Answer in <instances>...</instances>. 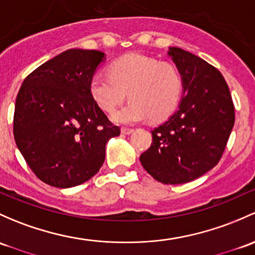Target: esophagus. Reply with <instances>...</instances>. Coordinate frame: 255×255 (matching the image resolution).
Masks as SVG:
<instances>
[{
  "label": "esophagus",
  "instance_id": "34e87169",
  "mask_svg": "<svg viewBox=\"0 0 255 255\" xmlns=\"http://www.w3.org/2000/svg\"><path fill=\"white\" fill-rule=\"evenodd\" d=\"M133 128H128V127H122L121 128V133L122 134H130V133H133Z\"/></svg>",
  "mask_w": 255,
  "mask_h": 255
}]
</instances>
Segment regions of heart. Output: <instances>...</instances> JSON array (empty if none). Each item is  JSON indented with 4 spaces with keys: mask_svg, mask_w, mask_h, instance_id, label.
I'll return each mask as SVG.
<instances>
[{
    "mask_svg": "<svg viewBox=\"0 0 255 255\" xmlns=\"http://www.w3.org/2000/svg\"><path fill=\"white\" fill-rule=\"evenodd\" d=\"M182 77L170 63L140 53H129L111 64L110 73L93 76L89 92L103 111L111 114L127 98L132 100L112 115L116 123L130 125L149 117L160 121L167 117L178 104Z\"/></svg>",
    "mask_w": 255,
    "mask_h": 255,
    "instance_id": "1",
    "label": "heart"
}]
</instances>
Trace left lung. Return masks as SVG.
<instances>
[{"instance_id": "left-lung-1", "label": "left lung", "mask_w": 255, "mask_h": 255, "mask_svg": "<svg viewBox=\"0 0 255 255\" xmlns=\"http://www.w3.org/2000/svg\"><path fill=\"white\" fill-rule=\"evenodd\" d=\"M167 53L182 77L183 96L175 114L151 130V145L139 159L156 181L181 184L218 165L234 128L235 106L215 67L179 47Z\"/></svg>"}]
</instances>
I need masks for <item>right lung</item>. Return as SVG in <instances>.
Wrapping results in <instances>:
<instances>
[{"label": "right lung", "instance_id": "add662e5", "mask_svg": "<svg viewBox=\"0 0 255 255\" xmlns=\"http://www.w3.org/2000/svg\"><path fill=\"white\" fill-rule=\"evenodd\" d=\"M105 53L71 49L37 67L21 84L13 120L15 144L39 179L57 188L84 183L120 135L93 100L89 84Z\"/></svg>", "mask_w": 255, "mask_h": 255}]
</instances>
